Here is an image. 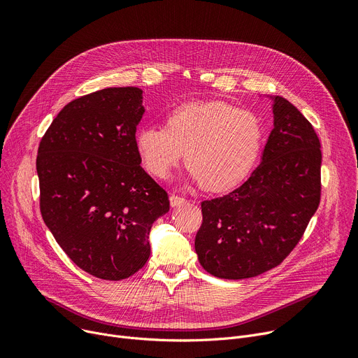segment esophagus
Listing matches in <instances>:
<instances>
[{"instance_id":"1","label":"esophagus","mask_w":358,"mask_h":358,"mask_svg":"<svg viewBox=\"0 0 358 358\" xmlns=\"http://www.w3.org/2000/svg\"><path fill=\"white\" fill-rule=\"evenodd\" d=\"M187 200L181 196H177V194H171L169 196V203H171L173 208H177V206H182Z\"/></svg>"}]
</instances>
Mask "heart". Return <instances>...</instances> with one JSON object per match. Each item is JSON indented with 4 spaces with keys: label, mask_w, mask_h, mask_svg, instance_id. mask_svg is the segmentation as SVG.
<instances>
[{
    "label": "heart",
    "mask_w": 358,
    "mask_h": 358,
    "mask_svg": "<svg viewBox=\"0 0 358 358\" xmlns=\"http://www.w3.org/2000/svg\"><path fill=\"white\" fill-rule=\"evenodd\" d=\"M261 139L262 124L252 111L224 101H203L173 110L165 129H139L135 145L152 176L165 178L185 152L190 178L206 190L223 192L250 173Z\"/></svg>",
    "instance_id": "heart-1"
}]
</instances>
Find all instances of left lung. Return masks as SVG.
<instances>
[{"label": "left lung", "instance_id": "1", "mask_svg": "<svg viewBox=\"0 0 358 358\" xmlns=\"http://www.w3.org/2000/svg\"><path fill=\"white\" fill-rule=\"evenodd\" d=\"M274 127L259 165L229 194L201 201L194 247L219 278L266 273L293 251L321 200V142L290 101L270 96Z\"/></svg>", "mask_w": 358, "mask_h": 358}]
</instances>
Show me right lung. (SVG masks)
I'll return each mask as SVG.
<instances>
[{"label": "right lung", "instance_id": "right-lung-1", "mask_svg": "<svg viewBox=\"0 0 358 358\" xmlns=\"http://www.w3.org/2000/svg\"><path fill=\"white\" fill-rule=\"evenodd\" d=\"M138 87L104 88L68 103L43 135L36 169L41 212L65 254L88 274L117 281L149 258L166 192L141 166Z\"/></svg>", "mask_w": 358, "mask_h": 358}]
</instances>
